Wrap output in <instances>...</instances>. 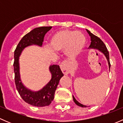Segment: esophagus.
Segmentation results:
<instances>
[{
	"mask_svg": "<svg viewBox=\"0 0 123 123\" xmlns=\"http://www.w3.org/2000/svg\"><path fill=\"white\" fill-rule=\"evenodd\" d=\"M60 67L64 74L67 75L68 73L69 68L68 66V62L67 61H62L61 63Z\"/></svg>",
	"mask_w": 123,
	"mask_h": 123,
	"instance_id": "34e87169",
	"label": "esophagus"
}]
</instances>
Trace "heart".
Returning a JSON list of instances; mask_svg holds the SVG:
<instances>
[{"mask_svg":"<svg viewBox=\"0 0 123 123\" xmlns=\"http://www.w3.org/2000/svg\"><path fill=\"white\" fill-rule=\"evenodd\" d=\"M86 37L81 32L74 30L58 31L52 35L50 44L56 50H64L69 56L80 53L85 46Z\"/></svg>","mask_w":123,"mask_h":123,"instance_id":"1","label":"heart"}]
</instances>
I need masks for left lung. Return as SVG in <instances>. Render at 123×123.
Returning a JSON list of instances; mask_svg holds the SVG:
<instances>
[{"label":"left lung","mask_w":123,"mask_h":123,"mask_svg":"<svg viewBox=\"0 0 123 123\" xmlns=\"http://www.w3.org/2000/svg\"><path fill=\"white\" fill-rule=\"evenodd\" d=\"M87 32L89 33V36H90V38H91V43H90V45L89 46V48H93V49H96L98 50H99V51L101 52L102 54H104V55L106 57V59L108 61V63L109 65V69L110 70V67H111V64H110V56H109V52L108 51V49L106 48V46L104 44V42L100 39L98 37L96 36L95 35L93 34L92 33H90V31H89L88 30L86 29ZM73 100L74 102H75V104L76 105H77L78 106H81V107H87V106L86 105H83V104H80L79 102L77 101L75 99V98L74 97V96H73Z\"/></svg>","instance_id":"8db88e82"}]
</instances>
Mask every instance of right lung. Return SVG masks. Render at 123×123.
I'll return each mask as SVG.
<instances>
[{
	"label": "right lung",
	"mask_w": 123,
	"mask_h": 123,
	"mask_svg": "<svg viewBox=\"0 0 123 123\" xmlns=\"http://www.w3.org/2000/svg\"><path fill=\"white\" fill-rule=\"evenodd\" d=\"M52 27H41L36 28L24 36L17 45L14 52L13 69L16 88L22 99L25 102L33 106H48L54 99L55 90L61 78L64 75L59 65H52L49 67L52 79L44 87L37 92H33L23 85L19 74V57L25 48L31 44L42 46L46 33Z\"/></svg>",
	"instance_id": "1"
}]
</instances>
